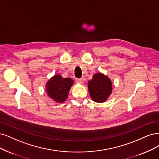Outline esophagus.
<instances>
[{"label":"esophagus","instance_id":"obj_1","mask_svg":"<svg viewBox=\"0 0 159 159\" xmlns=\"http://www.w3.org/2000/svg\"><path fill=\"white\" fill-rule=\"evenodd\" d=\"M76 82L80 84H84V80L83 79H76Z\"/></svg>","mask_w":159,"mask_h":159}]
</instances>
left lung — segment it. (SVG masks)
<instances>
[{"label":"left lung","mask_w":159,"mask_h":159,"mask_svg":"<svg viewBox=\"0 0 159 159\" xmlns=\"http://www.w3.org/2000/svg\"><path fill=\"white\" fill-rule=\"evenodd\" d=\"M87 85L91 99L98 103L105 102L112 91L111 80L101 72L95 74Z\"/></svg>","instance_id":"obj_1"}]
</instances>
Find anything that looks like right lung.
Masks as SVG:
<instances>
[{"mask_svg": "<svg viewBox=\"0 0 159 159\" xmlns=\"http://www.w3.org/2000/svg\"><path fill=\"white\" fill-rule=\"evenodd\" d=\"M74 83V81L72 78H64L61 75L55 74L47 81L46 92L48 97L54 102L62 103L67 99Z\"/></svg>", "mask_w": 159, "mask_h": 159, "instance_id": "add662e5", "label": "right lung"}]
</instances>
